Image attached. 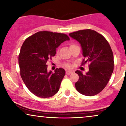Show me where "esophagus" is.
Here are the masks:
<instances>
[{"label":"esophagus","mask_w":126,"mask_h":126,"mask_svg":"<svg viewBox=\"0 0 126 126\" xmlns=\"http://www.w3.org/2000/svg\"><path fill=\"white\" fill-rule=\"evenodd\" d=\"M73 73V72H72V71H70V70H67V71L66 72V75H70V74H71V73Z\"/></svg>","instance_id":"1"}]
</instances>
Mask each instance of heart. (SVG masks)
Returning a JSON list of instances; mask_svg holds the SVG:
<instances>
[{
  "label": "heart",
  "mask_w": 126,
  "mask_h": 126,
  "mask_svg": "<svg viewBox=\"0 0 126 126\" xmlns=\"http://www.w3.org/2000/svg\"><path fill=\"white\" fill-rule=\"evenodd\" d=\"M75 46V45H74V44H71V45H70V47H72V46ZM66 66V67H68V68H69V67H70V66H69V64H66V66Z\"/></svg>",
  "instance_id": "obj_1"
}]
</instances>
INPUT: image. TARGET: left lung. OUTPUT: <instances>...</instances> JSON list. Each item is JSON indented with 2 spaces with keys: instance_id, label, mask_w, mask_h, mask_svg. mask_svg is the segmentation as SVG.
Masks as SVG:
<instances>
[{
  "instance_id": "left-lung-1",
  "label": "left lung",
  "mask_w": 126,
  "mask_h": 126,
  "mask_svg": "<svg viewBox=\"0 0 126 126\" xmlns=\"http://www.w3.org/2000/svg\"><path fill=\"white\" fill-rule=\"evenodd\" d=\"M81 45L84 59L82 65L89 63V71L83 74L76 70L79 80L75 87L79 93L94 96L107 85L114 70L113 53L107 40L94 30H83L69 34Z\"/></svg>"
}]
</instances>
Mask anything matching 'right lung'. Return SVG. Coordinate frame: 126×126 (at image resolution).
I'll return each instance as SVG.
<instances>
[{"label": "right lung", "instance_id": "obj_1", "mask_svg": "<svg viewBox=\"0 0 126 126\" xmlns=\"http://www.w3.org/2000/svg\"><path fill=\"white\" fill-rule=\"evenodd\" d=\"M69 40L65 34L42 31L24 42L18 57L20 75L33 94L40 98H49L59 91L65 70L57 68L54 73L48 72L46 64L55 56L57 47Z\"/></svg>", "mask_w": 126, "mask_h": 126}]
</instances>
